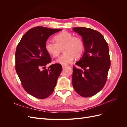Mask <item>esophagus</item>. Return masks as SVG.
I'll list each match as a JSON object with an SVG mask.
<instances>
[{"mask_svg":"<svg viewBox=\"0 0 127 127\" xmlns=\"http://www.w3.org/2000/svg\"><path fill=\"white\" fill-rule=\"evenodd\" d=\"M67 66V65H64V64H62V68H64L65 67H66Z\"/></svg>","mask_w":127,"mask_h":127,"instance_id":"esophagus-1","label":"esophagus"}]
</instances>
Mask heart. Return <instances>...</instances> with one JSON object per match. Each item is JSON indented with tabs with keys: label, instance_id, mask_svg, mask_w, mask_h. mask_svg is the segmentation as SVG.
<instances>
[{
	"label": "heart",
	"instance_id": "b5f03b06",
	"mask_svg": "<svg viewBox=\"0 0 127 127\" xmlns=\"http://www.w3.org/2000/svg\"><path fill=\"white\" fill-rule=\"evenodd\" d=\"M54 39L55 42L49 40L45 42V49L52 56L57 57L63 48L64 53L58 58L56 63L66 65L83 54L84 44L80 37L73 36L71 33L64 31L56 35Z\"/></svg>",
	"mask_w": 127,
	"mask_h": 127
}]
</instances>
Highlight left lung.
<instances>
[{"instance_id":"8db88e82","label":"left lung","mask_w":127,"mask_h":127,"mask_svg":"<svg viewBox=\"0 0 127 127\" xmlns=\"http://www.w3.org/2000/svg\"><path fill=\"white\" fill-rule=\"evenodd\" d=\"M73 31L82 36L84 51L76 63L80 67H73L72 86L83 97H91L104 86L111 62L107 43L97 31L86 28H74Z\"/></svg>"}]
</instances>
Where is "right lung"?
Segmentation results:
<instances>
[{"label": "right lung", "instance_id": "right-lung-1", "mask_svg": "<svg viewBox=\"0 0 127 127\" xmlns=\"http://www.w3.org/2000/svg\"><path fill=\"white\" fill-rule=\"evenodd\" d=\"M61 30L35 27L25 33L17 46L16 72L26 92L36 98L44 99L52 93L62 71L59 64H52L45 69L51 60L45 49V42L50 36Z\"/></svg>", "mask_w": 127, "mask_h": 127}]
</instances>
